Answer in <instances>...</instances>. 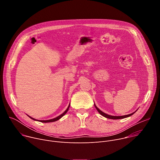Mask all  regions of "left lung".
Wrapping results in <instances>:
<instances>
[{
	"mask_svg": "<svg viewBox=\"0 0 160 160\" xmlns=\"http://www.w3.org/2000/svg\"><path fill=\"white\" fill-rule=\"evenodd\" d=\"M94 106L96 107V109L98 110V111L101 114V115H102V116H103V117H106V118H109V119H112V120H118V119H122V118H127V117H130V116H132L133 114H134L135 112H135H132V113H131V114H129V115H124V116H120V117H115V116H111V115H107V114H106V113H104V112H103L102 111H101L95 104H94Z\"/></svg>",
	"mask_w": 160,
	"mask_h": 160,
	"instance_id": "8db88e82",
	"label": "left lung"
}]
</instances>
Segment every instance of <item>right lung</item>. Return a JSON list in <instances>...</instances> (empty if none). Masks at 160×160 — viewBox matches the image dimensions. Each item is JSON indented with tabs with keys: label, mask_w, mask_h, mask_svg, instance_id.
Wrapping results in <instances>:
<instances>
[{
	"label": "right lung",
	"mask_w": 160,
	"mask_h": 160,
	"mask_svg": "<svg viewBox=\"0 0 160 160\" xmlns=\"http://www.w3.org/2000/svg\"><path fill=\"white\" fill-rule=\"evenodd\" d=\"M70 104H69V106H68V108L66 109V111L62 113V114H61V115H59V116H58V117H56V118H53V119H51V120H39V122H42V123H48V122H56V121H57V120H59L61 118H62L65 114L67 112V111H68V109H69V108H70ZM29 117V116H28ZM30 118H32V119H33V120H35V119H34V118H32V117H29ZM38 121V120H37Z\"/></svg>",
	"instance_id": "1"
}]
</instances>
